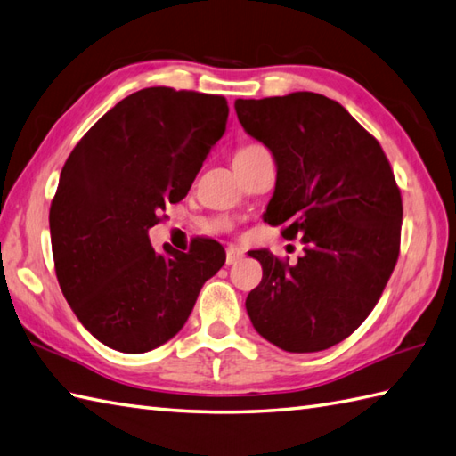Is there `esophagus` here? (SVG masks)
Segmentation results:
<instances>
[{
    "mask_svg": "<svg viewBox=\"0 0 456 456\" xmlns=\"http://www.w3.org/2000/svg\"><path fill=\"white\" fill-rule=\"evenodd\" d=\"M241 259H244V251H241L240 248L230 246L226 249V265H236V263Z\"/></svg>",
    "mask_w": 456,
    "mask_h": 456,
    "instance_id": "obj_1",
    "label": "esophagus"
}]
</instances>
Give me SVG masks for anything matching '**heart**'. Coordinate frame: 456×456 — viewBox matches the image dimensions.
<instances>
[{
  "label": "heart",
  "mask_w": 456,
  "mask_h": 456,
  "mask_svg": "<svg viewBox=\"0 0 456 456\" xmlns=\"http://www.w3.org/2000/svg\"><path fill=\"white\" fill-rule=\"evenodd\" d=\"M265 148L263 146H259V144H246V146H241L238 151H236V158H248V156H251V154H257V151H263ZM234 158V159H236Z\"/></svg>",
  "instance_id": "obj_1"
}]
</instances>
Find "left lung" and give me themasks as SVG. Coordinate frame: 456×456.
<instances>
[{
	"instance_id": "obj_1",
	"label": "left lung",
	"mask_w": 456,
	"mask_h": 456,
	"mask_svg": "<svg viewBox=\"0 0 456 456\" xmlns=\"http://www.w3.org/2000/svg\"><path fill=\"white\" fill-rule=\"evenodd\" d=\"M234 107L246 133L275 158L265 220L305 244L297 263L251 251L263 279L246 298L249 320L289 353L323 351L365 322L396 267V179L379 140L338 101L297 91L236 99Z\"/></svg>"
}]
</instances>
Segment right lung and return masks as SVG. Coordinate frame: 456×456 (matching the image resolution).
Segmentation results:
<instances>
[{
    "label": "right lung",
    "mask_w": 456,
    "mask_h": 456,
    "mask_svg": "<svg viewBox=\"0 0 456 456\" xmlns=\"http://www.w3.org/2000/svg\"><path fill=\"white\" fill-rule=\"evenodd\" d=\"M222 95L146 87L79 140L50 205L56 277L84 328L120 353H146L185 326L224 265L215 240L156 254L148 230L183 199L228 123Z\"/></svg>",
    "instance_id": "1"
}]
</instances>
